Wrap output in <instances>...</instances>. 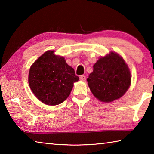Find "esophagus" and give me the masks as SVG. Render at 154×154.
<instances>
[{"instance_id":"1","label":"esophagus","mask_w":154,"mask_h":154,"mask_svg":"<svg viewBox=\"0 0 154 154\" xmlns=\"http://www.w3.org/2000/svg\"><path fill=\"white\" fill-rule=\"evenodd\" d=\"M79 78L80 80L82 81V82H85V80H86V77H85V75H81Z\"/></svg>"}]
</instances>
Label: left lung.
Returning <instances> with one entry per match:
<instances>
[{"mask_svg": "<svg viewBox=\"0 0 154 154\" xmlns=\"http://www.w3.org/2000/svg\"><path fill=\"white\" fill-rule=\"evenodd\" d=\"M131 78L130 69L123 58L111 51L94 64L93 72L87 82L98 100L111 103L125 94L131 84Z\"/></svg>", "mask_w": 154, "mask_h": 154, "instance_id": "left-lung-1", "label": "left lung"}]
</instances>
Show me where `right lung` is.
I'll list each match as a JSON object with an SVG mask.
<instances>
[{"label":"right lung","mask_w":154,"mask_h":154,"mask_svg":"<svg viewBox=\"0 0 154 154\" xmlns=\"http://www.w3.org/2000/svg\"><path fill=\"white\" fill-rule=\"evenodd\" d=\"M79 81L72 68L63 56L48 50L31 65L28 83L31 91L41 102L57 105L69 97L74 83Z\"/></svg>","instance_id":"add662e5"}]
</instances>
